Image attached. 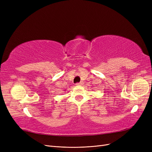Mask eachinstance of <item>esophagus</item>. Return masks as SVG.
Returning a JSON list of instances; mask_svg holds the SVG:
<instances>
[{"label":"esophagus","mask_w":152,"mask_h":152,"mask_svg":"<svg viewBox=\"0 0 152 152\" xmlns=\"http://www.w3.org/2000/svg\"><path fill=\"white\" fill-rule=\"evenodd\" d=\"M82 84H83V83H82V82H78V83H76V85L77 86H81V85H82Z\"/></svg>","instance_id":"34e87169"}]
</instances>
